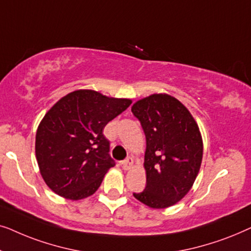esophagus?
<instances>
[{
	"label": "esophagus",
	"instance_id": "34e87169",
	"mask_svg": "<svg viewBox=\"0 0 251 251\" xmlns=\"http://www.w3.org/2000/svg\"><path fill=\"white\" fill-rule=\"evenodd\" d=\"M122 166H123V168H125L126 170L131 169L132 166H133V159H132V157H128V159H126L125 161H123Z\"/></svg>",
	"mask_w": 251,
	"mask_h": 251
}]
</instances>
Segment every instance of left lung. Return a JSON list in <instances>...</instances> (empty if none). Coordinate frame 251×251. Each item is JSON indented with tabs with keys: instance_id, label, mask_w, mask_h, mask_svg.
Segmentation results:
<instances>
[{
	"instance_id": "1",
	"label": "left lung",
	"mask_w": 251,
	"mask_h": 251,
	"mask_svg": "<svg viewBox=\"0 0 251 251\" xmlns=\"http://www.w3.org/2000/svg\"><path fill=\"white\" fill-rule=\"evenodd\" d=\"M131 112L146 137V187L133 197L150 208L171 207L188 193L200 170L203 143L198 123L178 99L167 94L140 99Z\"/></svg>"
}]
</instances>
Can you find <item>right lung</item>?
Returning a JSON list of instances; mask_svg holds the SVG:
<instances>
[{
	"instance_id": "1",
	"label": "right lung",
	"mask_w": 251,
	"mask_h": 251,
	"mask_svg": "<svg viewBox=\"0 0 251 251\" xmlns=\"http://www.w3.org/2000/svg\"><path fill=\"white\" fill-rule=\"evenodd\" d=\"M131 102L81 89L64 96L47 112L36 131L35 154L51 191L76 201L98 190L115 164L102 131Z\"/></svg>"
}]
</instances>
